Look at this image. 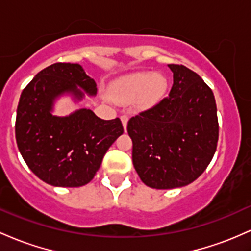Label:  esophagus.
Wrapping results in <instances>:
<instances>
[{
  "instance_id": "esophagus-1",
  "label": "esophagus",
  "mask_w": 251,
  "mask_h": 251,
  "mask_svg": "<svg viewBox=\"0 0 251 251\" xmlns=\"http://www.w3.org/2000/svg\"><path fill=\"white\" fill-rule=\"evenodd\" d=\"M121 123H123V126H124V130L126 131V128H127V121H128V118L126 117V115H121L120 118Z\"/></svg>"
}]
</instances>
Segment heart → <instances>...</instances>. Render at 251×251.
<instances>
[{
	"label": "heart",
	"instance_id": "heart-1",
	"mask_svg": "<svg viewBox=\"0 0 251 251\" xmlns=\"http://www.w3.org/2000/svg\"><path fill=\"white\" fill-rule=\"evenodd\" d=\"M168 87L167 78L162 74L139 71L118 78L112 84L109 96L120 103L135 100L139 108H151L162 100Z\"/></svg>",
	"mask_w": 251,
	"mask_h": 251
}]
</instances>
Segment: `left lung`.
Returning <instances> with one entry per match:
<instances>
[{
  "mask_svg": "<svg viewBox=\"0 0 251 251\" xmlns=\"http://www.w3.org/2000/svg\"><path fill=\"white\" fill-rule=\"evenodd\" d=\"M173 73L169 96L127 124L132 162L148 187L187 186L205 172L218 142L214 95L202 78L183 65Z\"/></svg>",
  "mask_w": 251,
  "mask_h": 251,
  "instance_id": "8db88e82",
  "label": "left lung"
}]
</instances>
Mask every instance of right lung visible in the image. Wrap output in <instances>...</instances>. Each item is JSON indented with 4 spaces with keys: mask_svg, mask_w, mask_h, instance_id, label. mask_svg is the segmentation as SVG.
Instances as JSON below:
<instances>
[{
    "mask_svg": "<svg viewBox=\"0 0 251 251\" xmlns=\"http://www.w3.org/2000/svg\"><path fill=\"white\" fill-rule=\"evenodd\" d=\"M96 93L95 81L77 63L50 65L23 90L16 111V143L24 161L41 181L54 187L84 186L124 133L119 118L102 120L92 109L54 114L63 96L78 103Z\"/></svg>",
    "mask_w": 251,
    "mask_h": 251,
    "instance_id": "obj_1",
    "label": "right lung"
}]
</instances>
